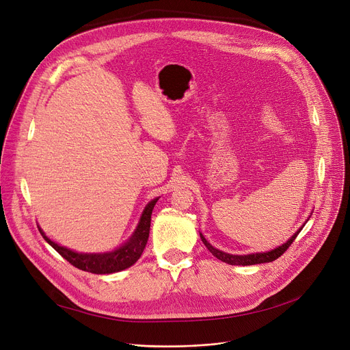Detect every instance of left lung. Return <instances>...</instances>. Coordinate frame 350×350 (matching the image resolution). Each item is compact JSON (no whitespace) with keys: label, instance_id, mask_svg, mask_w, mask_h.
Listing matches in <instances>:
<instances>
[{"label":"left lung","instance_id":"8db88e82","mask_svg":"<svg viewBox=\"0 0 350 350\" xmlns=\"http://www.w3.org/2000/svg\"><path fill=\"white\" fill-rule=\"evenodd\" d=\"M307 224V220H306ZM304 224V225H306ZM303 225V226H304ZM303 226L288 240L286 243H283L282 245H278L276 248L273 250H269V251H265V252H252V254H245V256H237V254H229V252H225V251H220L217 248H215L205 237L202 233H200L201 236V240L202 243L205 244V247L212 252V256L216 257L217 260L224 261L229 265H256V264H264V262H272L275 261L276 258H279L282 254L289 248V245L295 241V239L297 237V234L301 232Z\"/></svg>","mask_w":350,"mask_h":350}]
</instances>
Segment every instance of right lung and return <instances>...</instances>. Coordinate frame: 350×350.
<instances>
[{"label": "right lung", "mask_w": 350, "mask_h": 350, "mask_svg": "<svg viewBox=\"0 0 350 350\" xmlns=\"http://www.w3.org/2000/svg\"><path fill=\"white\" fill-rule=\"evenodd\" d=\"M159 197L153 198L144 209L141 219L138 221V226L131 234V237L126 240L124 244L117 247L113 251L107 252H78L71 248H67L64 245H59L51 239L46 236V233L42 230L40 226L39 230L43 236V239L59 254L62 258H66L70 264H72L75 268L98 273V275H106V273H114L124 271L134 265L139 257L142 256L144 248L148 243L149 237V229H150V216L153 206L156 205Z\"/></svg>", "instance_id": "add662e5"}]
</instances>
